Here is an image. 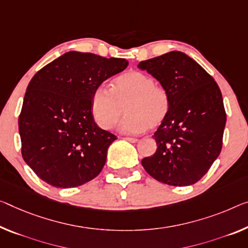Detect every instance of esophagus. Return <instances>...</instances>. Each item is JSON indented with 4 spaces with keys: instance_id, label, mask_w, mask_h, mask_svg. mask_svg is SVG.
Here are the masks:
<instances>
[{
    "instance_id": "34e87169",
    "label": "esophagus",
    "mask_w": 248,
    "mask_h": 248,
    "mask_svg": "<svg viewBox=\"0 0 248 248\" xmlns=\"http://www.w3.org/2000/svg\"><path fill=\"white\" fill-rule=\"evenodd\" d=\"M125 140H128V142H131V143H137V142H139V140L135 139V137H125Z\"/></svg>"
}]
</instances>
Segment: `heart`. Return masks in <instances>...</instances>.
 Masks as SVG:
<instances>
[{
    "label": "heart",
    "mask_w": 248,
    "mask_h": 248,
    "mask_svg": "<svg viewBox=\"0 0 248 248\" xmlns=\"http://www.w3.org/2000/svg\"><path fill=\"white\" fill-rule=\"evenodd\" d=\"M120 131L140 134L147 127L155 129L165 122L170 109V93L155 85L154 78L140 71H128L114 78L111 91L103 86L94 90L91 111L94 121L103 129L112 128L122 114Z\"/></svg>",
    "instance_id": "b5f03b06"
}]
</instances>
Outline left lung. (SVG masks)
<instances>
[{
	"mask_svg": "<svg viewBox=\"0 0 248 248\" xmlns=\"http://www.w3.org/2000/svg\"><path fill=\"white\" fill-rule=\"evenodd\" d=\"M137 66L157 79L170 96L169 116L154 133L157 150L143 158L142 165L164 184H195L222 150L226 113L219 87L183 52H169Z\"/></svg>",
	"mask_w": 248,
	"mask_h": 248,
	"instance_id": "8db88e82",
	"label": "left lung"
}]
</instances>
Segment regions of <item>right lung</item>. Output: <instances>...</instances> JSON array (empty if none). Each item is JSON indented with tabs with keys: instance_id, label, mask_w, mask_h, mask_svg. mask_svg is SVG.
<instances>
[{
	"instance_id": "right-lung-1",
	"label": "right lung",
	"mask_w": 248,
	"mask_h": 248,
	"mask_svg": "<svg viewBox=\"0 0 248 248\" xmlns=\"http://www.w3.org/2000/svg\"><path fill=\"white\" fill-rule=\"evenodd\" d=\"M127 65L125 59L71 51L33 76L18 131L23 159L42 181L72 188L101 173L117 137L95 123L91 98L96 87Z\"/></svg>"
}]
</instances>
